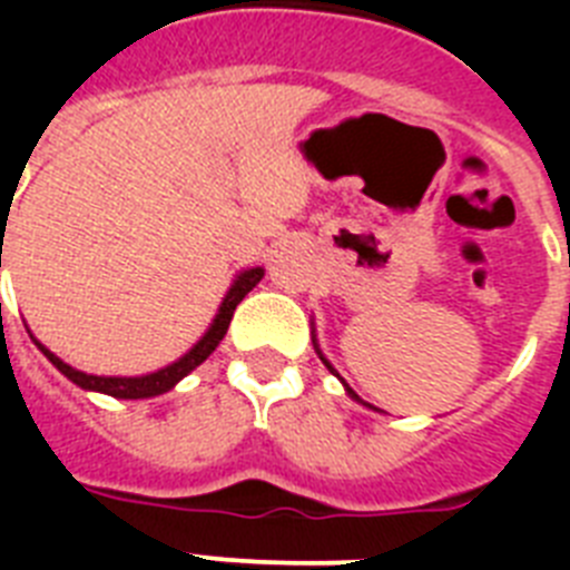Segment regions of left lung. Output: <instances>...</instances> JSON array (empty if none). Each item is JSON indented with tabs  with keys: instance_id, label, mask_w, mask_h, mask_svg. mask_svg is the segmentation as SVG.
<instances>
[{
	"instance_id": "1",
	"label": "left lung",
	"mask_w": 570,
	"mask_h": 570,
	"mask_svg": "<svg viewBox=\"0 0 570 570\" xmlns=\"http://www.w3.org/2000/svg\"><path fill=\"white\" fill-rule=\"evenodd\" d=\"M311 325H314V322H311ZM311 334H314V331H311ZM311 340H314V351H316V354H320V360H322V362H325V367H328V371H331V374H334V376H340V374H336V367H334V365H331V362H328V360H325V354H322V347H320V342H316V334H314V336H311ZM340 382H342V385H345V394H347V396H351V400L362 402V400H360V396H356V394H354V391H351V387H347V382H345V380H342V376H340ZM362 405H365V407H374V405H367V402H362ZM374 411H376V407H374Z\"/></svg>"
}]
</instances>
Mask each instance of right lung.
Returning a JSON list of instances; mask_svg holds the SVG:
<instances>
[{
	"label": "right lung",
	"instance_id": "right-lung-1",
	"mask_svg": "<svg viewBox=\"0 0 570 570\" xmlns=\"http://www.w3.org/2000/svg\"><path fill=\"white\" fill-rule=\"evenodd\" d=\"M2 225H8L4 214H0V228H2ZM0 245H4V228H2V236H0ZM0 268H2V248H0ZM262 276H265V268L239 271V274L234 276V282H230L228 294L223 296V305H219V311H216L214 322H210L208 331L199 336V342L190 347L188 354H183L176 362H170V365L159 367V371H150V374H142V376L85 374V371H77L73 365H68V362L59 360L53 351H48V347H45L42 342L37 340V336L30 334V328H28V334H30V340H33V345H37L39 351L48 356L50 365L57 367L59 374L68 376L73 385L82 387V391H97V394L116 396V400H150V396L168 394L170 387H176V382L185 380V376H188L196 365H203V362L208 360L210 354H214L216 345H219V342H223V336L228 334L230 316H234L236 305H239V302L245 299V296H248L250 291L256 288V285H259Z\"/></svg>",
	"mask_w": 570,
	"mask_h": 570
}]
</instances>
